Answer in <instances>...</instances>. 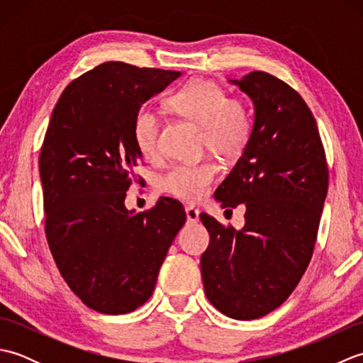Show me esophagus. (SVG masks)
<instances>
[{
  "label": "esophagus",
  "instance_id": "1",
  "mask_svg": "<svg viewBox=\"0 0 363 363\" xmlns=\"http://www.w3.org/2000/svg\"><path fill=\"white\" fill-rule=\"evenodd\" d=\"M186 215H187V221L189 223H198L199 221V211L195 209V207H186Z\"/></svg>",
  "mask_w": 363,
  "mask_h": 363
}]
</instances>
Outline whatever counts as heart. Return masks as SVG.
Segmentation results:
<instances>
[{"label":"heart","mask_w":363,"mask_h":363,"mask_svg":"<svg viewBox=\"0 0 363 363\" xmlns=\"http://www.w3.org/2000/svg\"><path fill=\"white\" fill-rule=\"evenodd\" d=\"M168 107L181 117L203 128V145L225 160L242 156L250 143L252 118L240 99L228 98L218 84L194 79L168 99ZM160 118L156 111L140 107L133 120V140L143 157L159 151ZM218 168L211 159L196 164H177L162 176L160 190L187 203L203 199L215 181Z\"/></svg>","instance_id":"b5f03b06"}]
</instances>
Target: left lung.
<instances>
[{
	"label": "left lung",
	"mask_w": 363,
	"mask_h": 363,
	"mask_svg": "<svg viewBox=\"0 0 363 363\" xmlns=\"http://www.w3.org/2000/svg\"><path fill=\"white\" fill-rule=\"evenodd\" d=\"M254 106L250 143L218 189L223 207L245 204V226L207 213L201 256L207 299L234 320L279 307L309 265L328 194V164L313 115L289 84L265 72L229 79Z\"/></svg>",
	"instance_id": "obj_1"
}]
</instances>
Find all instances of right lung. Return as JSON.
I'll use <instances>...</instances> for the list:
<instances>
[{
  "label": "right lung",
  "mask_w": 363,
  "mask_h": 363,
  "mask_svg": "<svg viewBox=\"0 0 363 363\" xmlns=\"http://www.w3.org/2000/svg\"><path fill=\"white\" fill-rule=\"evenodd\" d=\"M179 76L106 62L68 84L52 111L38 159L46 240L68 287L96 312L145 304L186 223L172 198L146 212L125 206L142 160L134 115Z\"/></svg>",
  "instance_id": "obj_1"
}]
</instances>
